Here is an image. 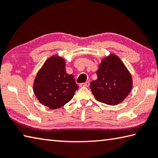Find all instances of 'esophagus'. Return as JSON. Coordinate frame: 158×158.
<instances>
[{"label":"esophagus","mask_w":158,"mask_h":158,"mask_svg":"<svg viewBox=\"0 0 158 158\" xmlns=\"http://www.w3.org/2000/svg\"><path fill=\"white\" fill-rule=\"evenodd\" d=\"M90 85V82L89 81H86L85 83H83V84H80V86H84V87H89Z\"/></svg>","instance_id":"34e87169"}]
</instances>
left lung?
Segmentation results:
<instances>
[{"mask_svg":"<svg viewBox=\"0 0 158 158\" xmlns=\"http://www.w3.org/2000/svg\"><path fill=\"white\" fill-rule=\"evenodd\" d=\"M98 79L90 82L96 100L108 105H117L129 95L132 78L118 56L110 54L102 60L97 70Z\"/></svg>","mask_w":158,"mask_h":158,"instance_id":"left-lung-1","label":"left lung"}]
</instances>
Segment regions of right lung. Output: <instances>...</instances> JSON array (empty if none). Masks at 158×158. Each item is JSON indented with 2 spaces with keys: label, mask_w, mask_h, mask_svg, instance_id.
<instances>
[{
  "label": "right lung",
  "mask_w": 158,
  "mask_h": 158,
  "mask_svg": "<svg viewBox=\"0 0 158 158\" xmlns=\"http://www.w3.org/2000/svg\"><path fill=\"white\" fill-rule=\"evenodd\" d=\"M78 88L73 74L66 73L65 60L58 55L45 61L33 83L37 99L51 109L60 108L70 101Z\"/></svg>",
  "instance_id": "right-lung-1"
}]
</instances>
